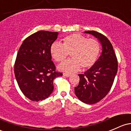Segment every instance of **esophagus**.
I'll return each mask as SVG.
<instances>
[{"label": "esophagus", "mask_w": 131, "mask_h": 131, "mask_svg": "<svg viewBox=\"0 0 131 131\" xmlns=\"http://www.w3.org/2000/svg\"><path fill=\"white\" fill-rule=\"evenodd\" d=\"M63 75H64V76L68 77H69L70 75H71V74H68V73H64V74H63Z\"/></svg>", "instance_id": "obj_1"}]
</instances>
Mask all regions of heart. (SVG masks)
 Here are the masks:
<instances>
[{
  "instance_id": "obj_1",
  "label": "heart",
  "mask_w": 131,
  "mask_h": 131,
  "mask_svg": "<svg viewBox=\"0 0 131 131\" xmlns=\"http://www.w3.org/2000/svg\"><path fill=\"white\" fill-rule=\"evenodd\" d=\"M101 46L95 39H88L79 34H72L64 37L62 43L55 42L50 48V54L57 62H62L69 53L72 58L58 66L62 71L72 72L81 66L82 69L89 68L95 64L99 56Z\"/></svg>"
}]
</instances>
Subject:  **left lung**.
I'll return each mask as SVG.
<instances>
[{
  "label": "left lung",
  "mask_w": 131,
  "mask_h": 131,
  "mask_svg": "<svg viewBox=\"0 0 131 131\" xmlns=\"http://www.w3.org/2000/svg\"><path fill=\"white\" fill-rule=\"evenodd\" d=\"M84 33L92 35L102 46V52L89 69L79 74V84L74 88L77 97L82 102L93 104L102 100L108 94L117 72V59L112 45L102 34L94 30Z\"/></svg>",
  "instance_id": "8db88e82"
}]
</instances>
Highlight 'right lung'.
Instances as JSON below:
<instances>
[{
	"instance_id": "add662e5",
	"label": "right lung",
	"mask_w": 131,
	"mask_h": 131,
	"mask_svg": "<svg viewBox=\"0 0 131 131\" xmlns=\"http://www.w3.org/2000/svg\"><path fill=\"white\" fill-rule=\"evenodd\" d=\"M57 32L40 30L23 41L14 65L19 88L28 99L38 102L49 97L54 90L53 81L62 74L56 72L50 48L57 39Z\"/></svg>"
}]
</instances>
